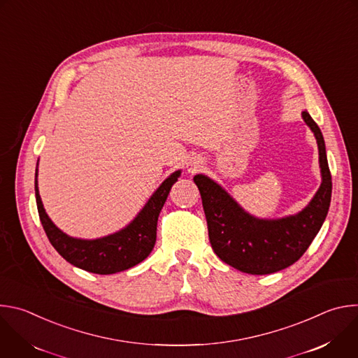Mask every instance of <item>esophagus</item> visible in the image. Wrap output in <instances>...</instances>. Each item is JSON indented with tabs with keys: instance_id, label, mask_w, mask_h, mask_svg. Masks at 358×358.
Listing matches in <instances>:
<instances>
[{
	"instance_id": "esophagus-1",
	"label": "esophagus",
	"mask_w": 358,
	"mask_h": 358,
	"mask_svg": "<svg viewBox=\"0 0 358 358\" xmlns=\"http://www.w3.org/2000/svg\"><path fill=\"white\" fill-rule=\"evenodd\" d=\"M202 164H203V162L199 156H192V157H189V160L187 163V171L191 174L196 173L202 167Z\"/></svg>"
}]
</instances>
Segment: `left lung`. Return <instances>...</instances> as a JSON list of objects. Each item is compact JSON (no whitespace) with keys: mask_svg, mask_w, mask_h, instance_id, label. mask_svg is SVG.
Instances as JSON below:
<instances>
[{"mask_svg":"<svg viewBox=\"0 0 358 358\" xmlns=\"http://www.w3.org/2000/svg\"><path fill=\"white\" fill-rule=\"evenodd\" d=\"M304 123L313 131L319 147L322 184L312 201L300 213L278 220H261L248 214L214 180L196 174V184L208 236L217 257L232 268L249 275L279 272L300 259L320 231L330 207L331 174L323 134L308 112Z\"/></svg>","mask_w":358,"mask_h":358,"instance_id":"left-lung-1","label":"left lung"}]
</instances>
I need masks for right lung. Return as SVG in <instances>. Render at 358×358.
<instances>
[{
  "label": "right lung",
  "mask_w": 358,
  "mask_h": 358,
  "mask_svg": "<svg viewBox=\"0 0 358 358\" xmlns=\"http://www.w3.org/2000/svg\"><path fill=\"white\" fill-rule=\"evenodd\" d=\"M180 174L181 170L166 178L126 228L103 238L79 239L62 232L45 213L38 191L36 166L35 196L41 224L49 242L61 257L73 266L97 275H112L126 271L143 262L155 248L160 211Z\"/></svg>",
  "instance_id": "obj_1"
}]
</instances>
